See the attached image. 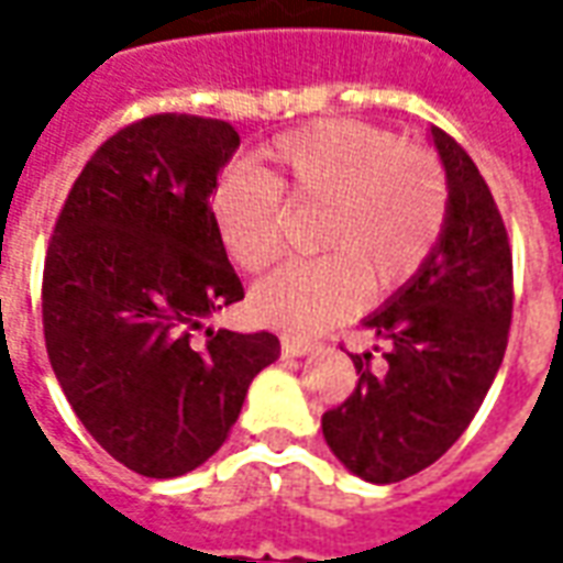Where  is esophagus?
<instances>
[{
	"label": "esophagus",
	"mask_w": 563,
	"mask_h": 563,
	"mask_svg": "<svg viewBox=\"0 0 563 563\" xmlns=\"http://www.w3.org/2000/svg\"><path fill=\"white\" fill-rule=\"evenodd\" d=\"M283 355H292V358H298V355H310L317 346L310 341H298V338H283Z\"/></svg>",
	"instance_id": "esophagus-1"
}]
</instances>
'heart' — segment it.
I'll return each instance as SVG.
<instances>
[{"mask_svg":"<svg viewBox=\"0 0 563 563\" xmlns=\"http://www.w3.org/2000/svg\"><path fill=\"white\" fill-rule=\"evenodd\" d=\"M265 174L225 172L210 220L244 271L283 253L286 205L322 208L313 244L325 256L289 262L258 283L256 313L289 334H319L362 301L365 283L395 289L422 268L446 225V174L434 153L358 120H319L262 150Z\"/></svg>","mask_w":563,"mask_h":563,"instance_id":"obj_1","label":"heart"}]
</instances>
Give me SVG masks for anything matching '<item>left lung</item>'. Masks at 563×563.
I'll use <instances>...</instances> for the list:
<instances>
[{
    "label": "left lung",
    "instance_id": "8db88e82",
    "mask_svg": "<svg viewBox=\"0 0 563 563\" xmlns=\"http://www.w3.org/2000/svg\"><path fill=\"white\" fill-rule=\"evenodd\" d=\"M431 139L446 168V225L413 280L365 319L383 341V365L353 355L358 386L322 416L343 467L379 485L424 471L464 434L512 319V250L495 196L459 141L443 129Z\"/></svg>",
    "mask_w": 563,
    "mask_h": 563
}]
</instances>
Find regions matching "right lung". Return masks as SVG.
Listing matches in <instances>:
<instances>
[{
  "label": "right lung",
  "mask_w": 563,
  "mask_h": 563,
  "mask_svg": "<svg viewBox=\"0 0 563 563\" xmlns=\"http://www.w3.org/2000/svg\"><path fill=\"white\" fill-rule=\"evenodd\" d=\"M241 144L225 120L153 114L96 150L59 210L42 280L47 358L92 440L153 479L225 443L271 331H205L244 298L210 220L217 174Z\"/></svg>",
  "instance_id": "add662e5"
}]
</instances>
